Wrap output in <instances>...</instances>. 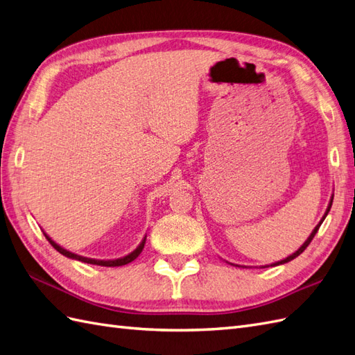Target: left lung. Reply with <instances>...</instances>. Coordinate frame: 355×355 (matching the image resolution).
<instances>
[{"mask_svg": "<svg viewBox=\"0 0 355 355\" xmlns=\"http://www.w3.org/2000/svg\"><path fill=\"white\" fill-rule=\"evenodd\" d=\"M331 204H333V196H331V199H330V204H329V207H327V210H325V214L322 216V219L320 220V223H318L316 226H315V230L312 231V234L311 235H309V237H307V240L302 244V248H300L298 250H295L294 253H293V255H289L288 258H285V259H282V261H277V262H275V264H271V267H275V266H280V264H285V262H289V261H293L294 258H297L298 255H300V253H303L304 252V249L309 246V244H311V241L313 240V237H315V234L318 232V230H320V226H321V223L324 222V219H325V217H327V214H329V211H330V208H331ZM234 266V264H232ZM239 267V266H237Z\"/></svg>", "mask_w": 355, "mask_h": 355, "instance_id": "obj_1", "label": "left lung"}]
</instances>
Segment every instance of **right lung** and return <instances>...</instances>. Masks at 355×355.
Returning <instances> with one entry per match:
<instances>
[{"label":"right lung","instance_id":"add662e5","mask_svg":"<svg viewBox=\"0 0 355 355\" xmlns=\"http://www.w3.org/2000/svg\"><path fill=\"white\" fill-rule=\"evenodd\" d=\"M43 234H44V237H46V240L52 244L53 249H57V250L61 253V255H64V257H67V258H70V259H76V261H80V262H85V264L102 266V267H120V266L129 264V262H132L133 259H136V258H138V257L141 255V252H142V249H144V244H145V240H147V235H145L139 246L136 248L133 252H130L129 255H125V257H123V258H118V259H93V258H85V257L76 255V253L69 252L67 249L61 248L60 244H57L55 241H53L46 232H43Z\"/></svg>","mask_w":355,"mask_h":355}]
</instances>
